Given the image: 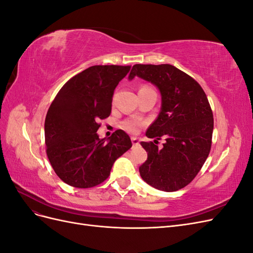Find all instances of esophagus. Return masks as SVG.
<instances>
[{"mask_svg": "<svg viewBox=\"0 0 253 253\" xmlns=\"http://www.w3.org/2000/svg\"><path fill=\"white\" fill-rule=\"evenodd\" d=\"M132 143H133V145H138L139 144V140L136 138V137H132Z\"/></svg>", "mask_w": 253, "mask_h": 253, "instance_id": "34e87169", "label": "esophagus"}]
</instances>
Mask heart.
Listing matches in <instances>:
<instances>
[{
    "mask_svg": "<svg viewBox=\"0 0 253 253\" xmlns=\"http://www.w3.org/2000/svg\"><path fill=\"white\" fill-rule=\"evenodd\" d=\"M139 126H140V121H138L137 119H127L122 122V127L129 133H136L138 131Z\"/></svg>",
    "mask_w": 253,
    "mask_h": 253,
    "instance_id": "heart-1",
    "label": "heart"
}]
</instances>
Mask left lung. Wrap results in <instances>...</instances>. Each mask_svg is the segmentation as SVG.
Instances as JSON below:
<instances>
[{
	"instance_id": "8db88e82",
	"label": "left lung",
	"mask_w": 253,
	"mask_h": 253,
	"mask_svg": "<svg viewBox=\"0 0 253 253\" xmlns=\"http://www.w3.org/2000/svg\"><path fill=\"white\" fill-rule=\"evenodd\" d=\"M151 82L162 96V108L141 141L148 159L139 167L141 178L153 188L174 192L194 179L208 157L213 114L204 89L192 77L171 64H135L128 80ZM166 141L163 148L155 143Z\"/></svg>"
}]
</instances>
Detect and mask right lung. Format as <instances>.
<instances>
[{
    "instance_id": "add662e5",
    "label": "right lung",
    "mask_w": 253,
    "mask_h": 253,
    "mask_svg": "<svg viewBox=\"0 0 253 253\" xmlns=\"http://www.w3.org/2000/svg\"><path fill=\"white\" fill-rule=\"evenodd\" d=\"M131 66L94 65L74 76L59 90L44 124L46 154L67 185L91 188L103 182L118 157L131 149L128 135L117 129L100 139L99 119L110 116L114 90Z\"/></svg>"
}]
</instances>
